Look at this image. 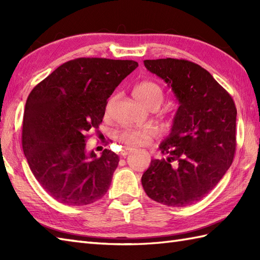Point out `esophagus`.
Listing matches in <instances>:
<instances>
[{
    "instance_id": "34e87169",
    "label": "esophagus",
    "mask_w": 260,
    "mask_h": 260,
    "mask_svg": "<svg viewBox=\"0 0 260 260\" xmlns=\"http://www.w3.org/2000/svg\"><path fill=\"white\" fill-rule=\"evenodd\" d=\"M133 151H134V148H131V147H125V148H123V151H121L119 154H120V156L125 157V156L128 155V154H131L132 152H133Z\"/></svg>"
}]
</instances>
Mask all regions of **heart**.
<instances>
[{
  "instance_id": "heart-1",
  "label": "heart",
  "mask_w": 260,
  "mask_h": 260,
  "mask_svg": "<svg viewBox=\"0 0 260 260\" xmlns=\"http://www.w3.org/2000/svg\"><path fill=\"white\" fill-rule=\"evenodd\" d=\"M134 96L145 107H151L153 105L159 107L164 101V92L162 88L156 82L145 80L140 82L134 88ZM157 136V132L154 128L144 129H125L120 133L119 140L127 146H146Z\"/></svg>"
}]
</instances>
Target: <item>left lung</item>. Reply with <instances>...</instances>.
I'll list each match as a JSON object with an SVG mask.
<instances>
[{
  "label": "left lung",
  "mask_w": 260,
  "mask_h": 260,
  "mask_svg": "<svg viewBox=\"0 0 260 260\" xmlns=\"http://www.w3.org/2000/svg\"><path fill=\"white\" fill-rule=\"evenodd\" d=\"M144 66L172 88L180 106L159 145L169 157L152 159L142 185L158 203L190 206L218 184L234 161L236 105L209 71L189 60H144Z\"/></svg>",
  "instance_id": "8db88e82"
}]
</instances>
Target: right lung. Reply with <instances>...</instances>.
<instances>
[{
	"label": "right lung",
	"mask_w": 260,
	"mask_h": 260,
	"mask_svg": "<svg viewBox=\"0 0 260 260\" xmlns=\"http://www.w3.org/2000/svg\"><path fill=\"white\" fill-rule=\"evenodd\" d=\"M134 60L77 58L60 66L26 99L22 148L33 175L49 196L67 206L103 198L119 162L105 148L86 151L103 121L107 99L137 68Z\"/></svg>",
	"instance_id": "1"
}]
</instances>
